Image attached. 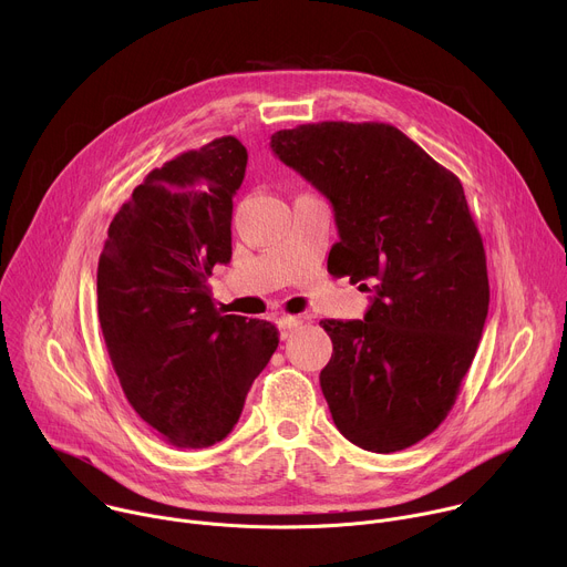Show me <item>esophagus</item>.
<instances>
[{
  "label": "esophagus",
  "mask_w": 567,
  "mask_h": 567,
  "mask_svg": "<svg viewBox=\"0 0 567 567\" xmlns=\"http://www.w3.org/2000/svg\"><path fill=\"white\" fill-rule=\"evenodd\" d=\"M298 326H300V318H296V316H280L278 318L280 339H289Z\"/></svg>",
  "instance_id": "34e87169"
}]
</instances>
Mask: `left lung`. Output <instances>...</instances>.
Returning a JSON list of instances; mask_svg holds the SVG:
<instances>
[{"instance_id":"1","label":"left lung","mask_w":567,"mask_h":567,"mask_svg":"<svg viewBox=\"0 0 567 567\" xmlns=\"http://www.w3.org/2000/svg\"><path fill=\"white\" fill-rule=\"evenodd\" d=\"M271 150L330 199L337 271L372 293L363 320H320L332 420L365 451L409 449L449 415L489 311L464 188L385 123H307L276 132Z\"/></svg>"}]
</instances>
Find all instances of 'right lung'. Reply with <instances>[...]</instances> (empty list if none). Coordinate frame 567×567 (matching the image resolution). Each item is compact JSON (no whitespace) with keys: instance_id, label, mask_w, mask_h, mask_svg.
I'll return each instance as SVG.
<instances>
[{"instance_id":"add662e5","label":"right lung","mask_w":567,"mask_h":567,"mask_svg":"<svg viewBox=\"0 0 567 567\" xmlns=\"http://www.w3.org/2000/svg\"><path fill=\"white\" fill-rule=\"evenodd\" d=\"M247 147L221 136L154 168L114 215L99 260V318L121 388L171 444L206 449L237 424L278 348L267 320L221 313L208 276L230 260Z\"/></svg>"}]
</instances>
